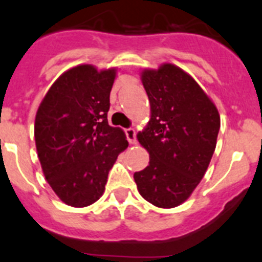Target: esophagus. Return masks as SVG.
Instances as JSON below:
<instances>
[{
  "instance_id": "34e87169",
  "label": "esophagus",
  "mask_w": 262,
  "mask_h": 262,
  "mask_svg": "<svg viewBox=\"0 0 262 262\" xmlns=\"http://www.w3.org/2000/svg\"><path fill=\"white\" fill-rule=\"evenodd\" d=\"M125 132H126V137H127L128 142H130V144H136V131L130 127V128H126Z\"/></svg>"
}]
</instances>
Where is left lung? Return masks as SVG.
I'll return each mask as SVG.
<instances>
[{"instance_id": "left-lung-1", "label": "left lung", "mask_w": 262, "mask_h": 262, "mask_svg": "<svg viewBox=\"0 0 262 262\" xmlns=\"http://www.w3.org/2000/svg\"><path fill=\"white\" fill-rule=\"evenodd\" d=\"M150 121L137 134L150 155L134 174L140 195L163 209L185 203L200 183L216 146L220 116L200 85L180 67L144 70Z\"/></svg>"}]
</instances>
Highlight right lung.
Here are the masks:
<instances>
[{"mask_svg": "<svg viewBox=\"0 0 262 262\" xmlns=\"http://www.w3.org/2000/svg\"><path fill=\"white\" fill-rule=\"evenodd\" d=\"M115 79L116 69L72 67L49 88L35 116V145L44 177L74 208L99 200L111 168L128 146L125 132L108 125Z\"/></svg>", "mask_w": 262, "mask_h": 262, "instance_id": "right-lung-1", "label": "right lung"}]
</instances>
